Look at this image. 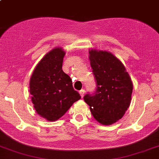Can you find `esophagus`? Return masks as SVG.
I'll return each mask as SVG.
<instances>
[{"label": "esophagus", "instance_id": "esophagus-1", "mask_svg": "<svg viewBox=\"0 0 159 159\" xmlns=\"http://www.w3.org/2000/svg\"><path fill=\"white\" fill-rule=\"evenodd\" d=\"M84 93H85V90H84V89H82V90H81L79 91V93H80V95H81V97H83L84 96Z\"/></svg>", "mask_w": 159, "mask_h": 159}]
</instances>
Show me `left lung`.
I'll return each mask as SVG.
<instances>
[{"instance_id":"8db88e82","label":"left lung","mask_w":159,"mask_h":159,"mask_svg":"<svg viewBox=\"0 0 159 159\" xmlns=\"http://www.w3.org/2000/svg\"><path fill=\"white\" fill-rule=\"evenodd\" d=\"M89 59L97 90L93 95L86 94L84 99L99 123L111 125L121 119L130 106L133 82L124 64L110 52L91 49Z\"/></svg>"}]
</instances>
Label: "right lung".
I'll use <instances>...</instances> for the list:
<instances>
[{
  "label": "right lung",
  "mask_w": 159,
  "mask_h": 159,
  "mask_svg": "<svg viewBox=\"0 0 159 159\" xmlns=\"http://www.w3.org/2000/svg\"><path fill=\"white\" fill-rule=\"evenodd\" d=\"M66 52L62 48L50 50L37 64L29 81V91L36 112L49 121H55L81 99L71 78L62 71Z\"/></svg>",
  "instance_id": "add662e5"
}]
</instances>
